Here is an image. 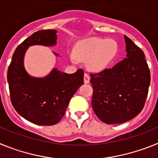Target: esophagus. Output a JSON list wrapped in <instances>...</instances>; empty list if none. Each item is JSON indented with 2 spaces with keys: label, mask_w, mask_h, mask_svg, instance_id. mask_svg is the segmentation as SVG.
<instances>
[{
  "label": "esophagus",
  "mask_w": 158,
  "mask_h": 158,
  "mask_svg": "<svg viewBox=\"0 0 158 158\" xmlns=\"http://www.w3.org/2000/svg\"><path fill=\"white\" fill-rule=\"evenodd\" d=\"M89 81H90V77L88 74L87 73H85V75H84V82L85 84L89 83Z\"/></svg>",
  "instance_id": "34e87169"
}]
</instances>
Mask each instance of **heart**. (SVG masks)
Listing matches in <instances>:
<instances>
[{"instance_id":"obj_1","label":"heart","mask_w":158,"mask_h":158,"mask_svg":"<svg viewBox=\"0 0 158 158\" xmlns=\"http://www.w3.org/2000/svg\"><path fill=\"white\" fill-rule=\"evenodd\" d=\"M117 51V43L114 40L94 38L80 42L74 57L77 60L88 61L89 69L96 72L105 69L112 62Z\"/></svg>"}]
</instances>
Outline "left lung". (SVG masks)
I'll return each instance as SVG.
<instances>
[{"label": "left lung", "instance_id": "8db88e82", "mask_svg": "<svg viewBox=\"0 0 158 158\" xmlns=\"http://www.w3.org/2000/svg\"><path fill=\"white\" fill-rule=\"evenodd\" d=\"M127 57L111 69L90 73L92 107L102 122L116 124L135 118L145 105L150 72L143 51L127 36Z\"/></svg>", "mask_w": 158, "mask_h": 158}]
</instances>
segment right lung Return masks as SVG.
<instances>
[{"label":"right lung","mask_w":158,"mask_h":158,"mask_svg":"<svg viewBox=\"0 0 158 158\" xmlns=\"http://www.w3.org/2000/svg\"><path fill=\"white\" fill-rule=\"evenodd\" d=\"M56 41V30L35 32L16 47L8 69L12 106L25 119L42 126H52L62 119L70 99L84 84L81 69L72 74L54 69L43 78L31 77L25 70L23 57L30 46L51 47Z\"/></svg>","instance_id":"right-lung-1"}]
</instances>
